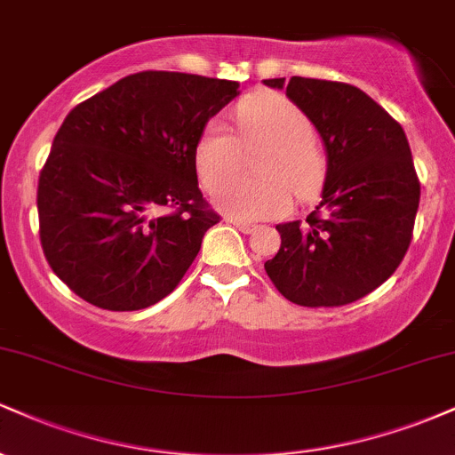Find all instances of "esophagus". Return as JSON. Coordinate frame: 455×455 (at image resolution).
<instances>
[{
	"instance_id": "1",
	"label": "esophagus",
	"mask_w": 455,
	"mask_h": 455,
	"mask_svg": "<svg viewBox=\"0 0 455 455\" xmlns=\"http://www.w3.org/2000/svg\"><path fill=\"white\" fill-rule=\"evenodd\" d=\"M227 222H231L233 227H237L242 233H252L254 228H257V227H254V224H250V222H245V220H239V218H233V216L227 218Z\"/></svg>"
}]
</instances>
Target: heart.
<instances>
[{"label":"heart","instance_id":"b5f03b06","mask_svg":"<svg viewBox=\"0 0 455 455\" xmlns=\"http://www.w3.org/2000/svg\"><path fill=\"white\" fill-rule=\"evenodd\" d=\"M239 137L245 148H265L257 162L263 177H235L242 162V145L220 119L203 128L195 148L198 177L207 188H218L216 201L222 212L239 220L280 218L293 207L297 196L310 198L321 190L325 158L312 140L310 117L278 93H257L237 107Z\"/></svg>","mask_w":455,"mask_h":455}]
</instances>
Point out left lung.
<instances>
[{
  "instance_id": "8db88e82",
  "label": "left lung",
  "mask_w": 455,
  "mask_h": 455,
  "mask_svg": "<svg viewBox=\"0 0 455 455\" xmlns=\"http://www.w3.org/2000/svg\"><path fill=\"white\" fill-rule=\"evenodd\" d=\"M286 90L325 145L321 203L306 218L278 224L280 250L265 263L275 289L307 307L357 301L398 269L409 250L419 180L404 130L368 93L347 83L265 78Z\"/></svg>"
}]
</instances>
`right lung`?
<instances>
[{"label": "right lung", "instance_id": "obj_1", "mask_svg": "<svg viewBox=\"0 0 455 455\" xmlns=\"http://www.w3.org/2000/svg\"><path fill=\"white\" fill-rule=\"evenodd\" d=\"M237 96V81L149 70L66 115L38 181L40 242L57 278L115 312L180 284L218 222L198 190L196 140Z\"/></svg>", "mask_w": 455, "mask_h": 455}]
</instances>
